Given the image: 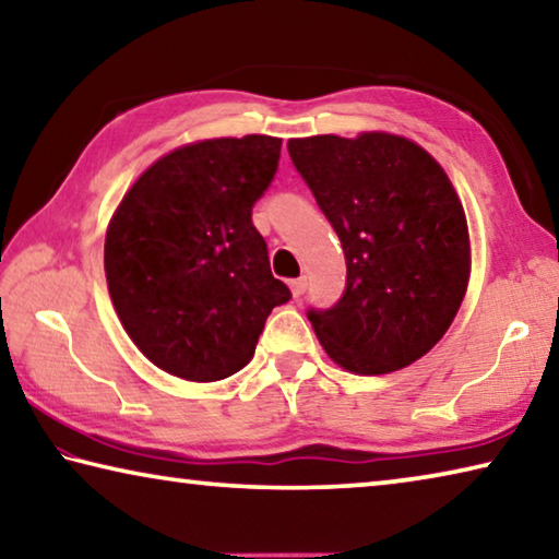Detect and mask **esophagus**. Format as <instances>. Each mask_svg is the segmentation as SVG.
Masks as SVG:
<instances>
[{
  "label": "esophagus",
  "mask_w": 559,
  "mask_h": 559,
  "mask_svg": "<svg viewBox=\"0 0 559 559\" xmlns=\"http://www.w3.org/2000/svg\"><path fill=\"white\" fill-rule=\"evenodd\" d=\"M306 288H308V281L306 278L290 281V290H293V296H296V298H300L302 293H306Z\"/></svg>",
  "instance_id": "esophagus-1"
}]
</instances>
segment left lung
I'll return each mask as SVG.
<instances>
[{
    "instance_id": "obj_1",
    "label": "left lung",
    "mask_w": 559,
    "mask_h": 559,
    "mask_svg": "<svg viewBox=\"0 0 559 559\" xmlns=\"http://www.w3.org/2000/svg\"><path fill=\"white\" fill-rule=\"evenodd\" d=\"M288 155L345 251L343 298L308 308L325 353L355 374L412 365L447 333L468 286L466 214L447 173L386 132L290 140Z\"/></svg>"
}]
</instances>
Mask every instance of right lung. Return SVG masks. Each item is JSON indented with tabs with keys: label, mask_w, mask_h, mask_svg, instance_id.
<instances>
[{
	"label": "right lung",
	"mask_w": 559,
	"mask_h": 559,
	"mask_svg": "<svg viewBox=\"0 0 559 559\" xmlns=\"http://www.w3.org/2000/svg\"><path fill=\"white\" fill-rule=\"evenodd\" d=\"M281 140H204L145 169L106 236L112 306L159 370L216 382L249 365L271 310L290 300L251 222Z\"/></svg>",
	"instance_id": "right-lung-1"
}]
</instances>
